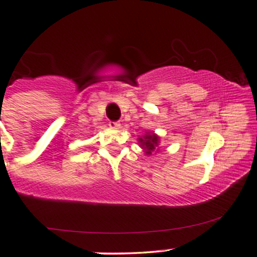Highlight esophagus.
Wrapping results in <instances>:
<instances>
[{"label":"esophagus","mask_w":257,"mask_h":257,"mask_svg":"<svg viewBox=\"0 0 257 257\" xmlns=\"http://www.w3.org/2000/svg\"><path fill=\"white\" fill-rule=\"evenodd\" d=\"M108 125H110V128H119L120 126L118 122H110L108 123Z\"/></svg>","instance_id":"34e87169"}]
</instances>
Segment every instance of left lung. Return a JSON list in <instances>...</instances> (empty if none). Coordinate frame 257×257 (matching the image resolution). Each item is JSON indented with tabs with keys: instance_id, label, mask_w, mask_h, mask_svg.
<instances>
[{
	"instance_id": "obj_1",
	"label": "left lung",
	"mask_w": 257,
	"mask_h": 257,
	"mask_svg": "<svg viewBox=\"0 0 257 257\" xmlns=\"http://www.w3.org/2000/svg\"><path fill=\"white\" fill-rule=\"evenodd\" d=\"M139 141L141 143V147L145 150L146 153L151 155L152 151H155L156 147L158 145V137L156 134H147L145 135V138H140Z\"/></svg>"
}]
</instances>
